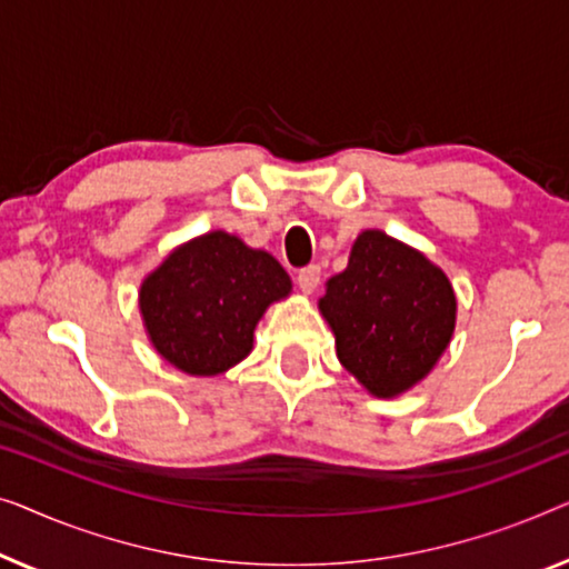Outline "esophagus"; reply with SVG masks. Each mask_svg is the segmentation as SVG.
<instances>
[{
    "label": "esophagus",
    "instance_id": "1",
    "mask_svg": "<svg viewBox=\"0 0 569 569\" xmlns=\"http://www.w3.org/2000/svg\"><path fill=\"white\" fill-rule=\"evenodd\" d=\"M319 276H322L319 266H307V268L299 270V276H296V283H299L303 293H315V288L319 286Z\"/></svg>",
    "mask_w": 569,
    "mask_h": 569
}]
</instances>
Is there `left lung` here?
I'll list each match as a JSON object with an SVG mask.
<instances>
[{
  "label": "left lung",
  "instance_id": "1",
  "mask_svg": "<svg viewBox=\"0 0 569 569\" xmlns=\"http://www.w3.org/2000/svg\"><path fill=\"white\" fill-rule=\"evenodd\" d=\"M319 311L340 363L373 397L426 379L456 325V296L441 268L379 229L358 234L348 268L327 281Z\"/></svg>",
  "mask_w": 569,
  "mask_h": 569
}]
</instances>
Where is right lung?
I'll return each mask as SVG.
<instances>
[{
    "instance_id": "1",
    "label": "right lung",
    "mask_w": 569,
    "mask_h": 569,
    "mask_svg": "<svg viewBox=\"0 0 569 569\" xmlns=\"http://www.w3.org/2000/svg\"><path fill=\"white\" fill-rule=\"evenodd\" d=\"M291 278L273 254L208 231L143 278L139 309L157 353L190 376H219L250 356L252 335Z\"/></svg>"
}]
</instances>
